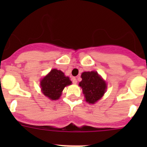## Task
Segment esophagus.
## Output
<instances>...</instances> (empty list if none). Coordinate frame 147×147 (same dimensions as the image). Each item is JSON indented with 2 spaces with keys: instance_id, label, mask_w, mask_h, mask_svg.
I'll return each instance as SVG.
<instances>
[{
  "instance_id": "esophagus-1",
  "label": "esophagus",
  "mask_w": 147,
  "mask_h": 147,
  "mask_svg": "<svg viewBox=\"0 0 147 147\" xmlns=\"http://www.w3.org/2000/svg\"><path fill=\"white\" fill-rule=\"evenodd\" d=\"M71 82H72L74 84H76V83H77V79H76V78H75V77H72V78H71Z\"/></svg>"
}]
</instances>
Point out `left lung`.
<instances>
[{
	"label": "left lung",
	"instance_id": "obj_1",
	"mask_svg": "<svg viewBox=\"0 0 147 147\" xmlns=\"http://www.w3.org/2000/svg\"><path fill=\"white\" fill-rule=\"evenodd\" d=\"M82 80L79 86L82 88L85 100L89 104H94L100 100L107 89V84L97 71H84L81 76Z\"/></svg>",
	"mask_w": 147,
	"mask_h": 147
}]
</instances>
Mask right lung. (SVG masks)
<instances>
[{"label":"right lung","instance_id":"add662e5","mask_svg":"<svg viewBox=\"0 0 147 147\" xmlns=\"http://www.w3.org/2000/svg\"><path fill=\"white\" fill-rule=\"evenodd\" d=\"M69 77L60 70L52 69L40 81V87L42 94L51 100H58L65 86L71 85Z\"/></svg>","mask_w":147,"mask_h":147}]
</instances>
